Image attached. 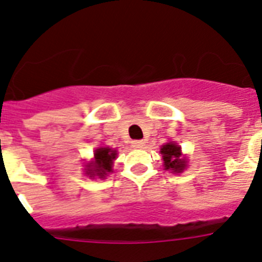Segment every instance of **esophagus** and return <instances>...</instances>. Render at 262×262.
Wrapping results in <instances>:
<instances>
[{"mask_svg": "<svg viewBox=\"0 0 262 262\" xmlns=\"http://www.w3.org/2000/svg\"><path fill=\"white\" fill-rule=\"evenodd\" d=\"M144 144V140H134V142H131V145H133L134 148H143Z\"/></svg>", "mask_w": 262, "mask_h": 262, "instance_id": "1", "label": "esophagus"}]
</instances>
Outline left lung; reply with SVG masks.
<instances>
[{
  "mask_svg": "<svg viewBox=\"0 0 262 262\" xmlns=\"http://www.w3.org/2000/svg\"><path fill=\"white\" fill-rule=\"evenodd\" d=\"M160 154L163 155L164 166L168 170H172L174 173H181L186 168V159L182 157L181 147L174 142H169L164 144L160 149Z\"/></svg>",
  "mask_w": 262,
  "mask_h": 262,
  "instance_id": "1",
  "label": "left lung"
}]
</instances>
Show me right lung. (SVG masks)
Segmentation results:
<instances>
[{
    "label": "right lung",
    "instance_id": "obj_1",
    "mask_svg": "<svg viewBox=\"0 0 262 262\" xmlns=\"http://www.w3.org/2000/svg\"><path fill=\"white\" fill-rule=\"evenodd\" d=\"M117 159V149L108 147H99L94 151L93 161L86 164V174L89 177L105 178L113 172V163Z\"/></svg>",
    "mask_w": 262,
    "mask_h": 262
}]
</instances>
